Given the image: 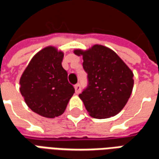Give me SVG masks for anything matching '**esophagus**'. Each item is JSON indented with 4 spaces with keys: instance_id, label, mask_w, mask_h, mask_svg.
Returning <instances> with one entry per match:
<instances>
[{
    "instance_id": "esophagus-1",
    "label": "esophagus",
    "mask_w": 159,
    "mask_h": 159,
    "mask_svg": "<svg viewBox=\"0 0 159 159\" xmlns=\"http://www.w3.org/2000/svg\"><path fill=\"white\" fill-rule=\"evenodd\" d=\"M74 88H75V92L76 93H79L80 91H81V86H80V84H76L74 86Z\"/></svg>"
}]
</instances>
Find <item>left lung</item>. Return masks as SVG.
I'll return each instance as SVG.
<instances>
[{"instance_id":"left-lung-1","label":"left lung","mask_w":159,"mask_h":159,"mask_svg":"<svg viewBox=\"0 0 159 159\" xmlns=\"http://www.w3.org/2000/svg\"><path fill=\"white\" fill-rule=\"evenodd\" d=\"M83 56L89 87L79 95L87 111L97 119L114 117L123 110L134 87V74L113 50L94 44L86 50L75 49Z\"/></svg>"}]
</instances>
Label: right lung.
<instances>
[{"label": "right lung", "instance_id": "right-lung-1", "mask_svg": "<svg viewBox=\"0 0 159 159\" xmlns=\"http://www.w3.org/2000/svg\"><path fill=\"white\" fill-rule=\"evenodd\" d=\"M64 52L48 46L33 56L19 79L20 93L30 110L53 118L64 113L75 89L62 67Z\"/></svg>", "mask_w": 159, "mask_h": 159}]
</instances>
